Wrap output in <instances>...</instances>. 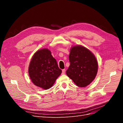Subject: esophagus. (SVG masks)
Here are the masks:
<instances>
[{
  "mask_svg": "<svg viewBox=\"0 0 123 123\" xmlns=\"http://www.w3.org/2000/svg\"><path fill=\"white\" fill-rule=\"evenodd\" d=\"M65 73V69L62 70V74H64Z\"/></svg>",
  "mask_w": 123,
  "mask_h": 123,
  "instance_id": "obj_1",
  "label": "esophagus"
}]
</instances>
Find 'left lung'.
<instances>
[{
  "mask_svg": "<svg viewBox=\"0 0 123 123\" xmlns=\"http://www.w3.org/2000/svg\"><path fill=\"white\" fill-rule=\"evenodd\" d=\"M70 64L67 76L80 87H85L93 80L98 72V62L91 51L83 46L73 47L69 56Z\"/></svg>",
  "mask_w": 123,
  "mask_h": 123,
  "instance_id": "obj_1",
  "label": "left lung"
}]
</instances>
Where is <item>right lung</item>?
Instances as JSON below:
<instances>
[{
  "mask_svg": "<svg viewBox=\"0 0 123 123\" xmlns=\"http://www.w3.org/2000/svg\"><path fill=\"white\" fill-rule=\"evenodd\" d=\"M61 73L62 70L50 50L41 49L33 55L30 63L29 74L35 85L46 90L49 89Z\"/></svg>",
  "mask_w": 123,
  "mask_h": 123,
  "instance_id": "add662e5",
  "label": "right lung"
}]
</instances>
